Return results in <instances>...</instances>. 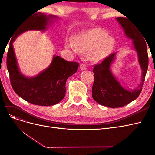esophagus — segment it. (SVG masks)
<instances>
[{"label":"esophagus","mask_w":155,"mask_h":155,"mask_svg":"<svg viewBox=\"0 0 155 155\" xmlns=\"http://www.w3.org/2000/svg\"><path fill=\"white\" fill-rule=\"evenodd\" d=\"M80 69L81 70H85L87 69V67L85 64H80Z\"/></svg>","instance_id":"esophagus-1"}]
</instances>
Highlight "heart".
<instances>
[{
	"instance_id": "1",
	"label": "heart",
	"mask_w": 155,
	"mask_h": 155,
	"mask_svg": "<svg viewBox=\"0 0 155 155\" xmlns=\"http://www.w3.org/2000/svg\"><path fill=\"white\" fill-rule=\"evenodd\" d=\"M113 41L107 33L101 29H94L78 36L73 44L67 45V47L81 54L94 53L95 58H100L109 51Z\"/></svg>"
}]
</instances>
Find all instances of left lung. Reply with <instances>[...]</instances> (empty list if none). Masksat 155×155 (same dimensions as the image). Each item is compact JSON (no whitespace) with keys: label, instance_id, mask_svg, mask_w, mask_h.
Wrapping results in <instances>:
<instances>
[{"label":"left lung","instance_id":"obj_1","mask_svg":"<svg viewBox=\"0 0 155 155\" xmlns=\"http://www.w3.org/2000/svg\"><path fill=\"white\" fill-rule=\"evenodd\" d=\"M116 20L122 28L125 35L133 40V45L137 51L138 63L142 69L141 82L134 89H128L121 85L110 70L116 53L108 56L94 67V81L92 88L93 99L98 104L110 108H118L129 104L137 99L142 90L148 68V55L144 36L129 21L124 17Z\"/></svg>","mask_w":155,"mask_h":155}]
</instances>
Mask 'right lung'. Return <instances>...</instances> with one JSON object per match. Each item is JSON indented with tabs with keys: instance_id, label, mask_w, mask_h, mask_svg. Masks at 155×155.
I'll return each mask as SVG.
<instances>
[{
	"instance_id": "right-lung-1",
	"label": "right lung",
	"mask_w": 155,
	"mask_h": 155,
	"mask_svg": "<svg viewBox=\"0 0 155 155\" xmlns=\"http://www.w3.org/2000/svg\"><path fill=\"white\" fill-rule=\"evenodd\" d=\"M55 15L35 13L18 26L12 35L7 55V68L11 85L17 94L30 104L51 106L61 101L66 92L67 79L77 72L79 63L69 62L54 55L50 66L34 77H26L18 68L13 43L17 37L28 30L45 31Z\"/></svg>"
}]
</instances>
